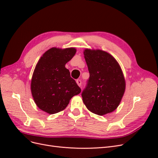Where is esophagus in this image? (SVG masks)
Returning a JSON list of instances; mask_svg holds the SVG:
<instances>
[{"mask_svg":"<svg viewBox=\"0 0 158 158\" xmlns=\"http://www.w3.org/2000/svg\"><path fill=\"white\" fill-rule=\"evenodd\" d=\"M76 83H77L78 86L80 87L81 85H82V81H81V80H79V79H78V80H76Z\"/></svg>","mask_w":158,"mask_h":158,"instance_id":"1","label":"esophagus"}]
</instances>
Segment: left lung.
Returning a JSON list of instances; mask_svg holds the SVG:
<instances>
[{"label": "left lung", "mask_w": 158, "mask_h": 158, "mask_svg": "<svg viewBox=\"0 0 158 158\" xmlns=\"http://www.w3.org/2000/svg\"><path fill=\"white\" fill-rule=\"evenodd\" d=\"M89 78L82 94L87 109L98 115L111 113L120 104L126 83L122 69L114 57L100 49H85Z\"/></svg>", "instance_id": "1"}]
</instances>
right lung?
<instances>
[{"instance_id": "add662e5", "label": "right lung", "mask_w": 158, "mask_h": 158, "mask_svg": "<svg viewBox=\"0 0 158 158\" xmlns=\"http://www.w3.org/2000/svg\"><path fill=\"white\" fill-rule=\"evenodd\" d=\"M76 52L74 47H52L37 62L31 78V92L37 106L42 111L49 114L63 111L70 99L81 92L65 68Z\"/></svg>"}]
</instances>
